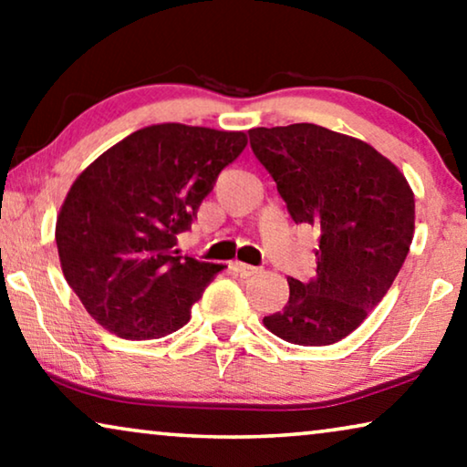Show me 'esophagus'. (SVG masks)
I'll list each match as a JSON object with an SVG mask.
<instances>
[{
  "label": "esophagus",
  "instance_id": "esophagus-1",
  "mask_svg": "<svg viewBox=\"0 0 467 467\" xmlns=\"http://www.w3.org/2000/svg\"><path fill=\"white\" fill-rule=\"evenodd\" d=\"M232 267H234V270H235V274H240V276H244V278L253 276V274H257V272H259L257 267H253V265H246V264H240V261H234Z\"/></svg>",
  "mask_w": 467,
  "mask_h": 467
}]
</instances>
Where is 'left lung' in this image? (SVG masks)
Instances as JSON below:
<instances>
[{
	"instance_id": "left-lung-1",
	"label": "left lung",
	"mask_w": 467,
	"mask_h": 467,
	"mask_svg": "<svg viewBox=\"0 0 467 467\" xmlns=\"http://www.w3.org/2000/svg\"><path fill=\"white\" fill-rule=\"evenodd\" d=\"M296 225L317 232V272L289 278V302L264 318L274 336L327 347L355 331L387 296L414 234L406 178L372 146L321 125L248 131Z\"/></svg>"
}]
</instances>
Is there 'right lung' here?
Wrapping results in <instances>:
<instances>
[{"mask_svg": "<svg viewBox=\"0 0 467 467\" xmlns=\"http://www.w3.org/2000/svg\"><path fill=\"white\" fill-rule=\"evenodd\" d=\"M242 131L163 123L95 159L69 189L55 240L63 276L101 327L125 340L181 329L225 265L178 253L221 170L244 150Z\"/></svg>", "mask_w": 467, "mask_h": 467, "instance_id": "add662e5", "label": "right lung"}]
</instances>
